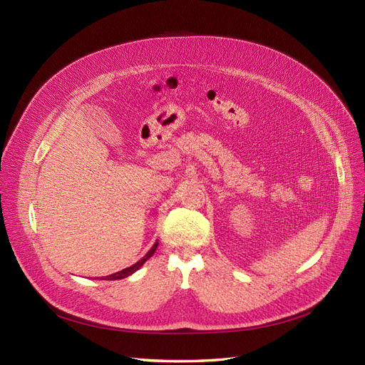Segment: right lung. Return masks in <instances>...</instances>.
<instances>
[{
	"label": "right lung",
	"mask_w": 365,
	"mask_h": 365,
	"mask_svg": "<svg viewBox=\"0 0 365 365\" xmlns=\"http://www.w3.org/2000/svg\"><path fill=\"white\" fill-rule=\"evenodd\" d=\"M156 248H158V240L155 242V245L150 248V251H148L141 260H138V262L135 263V264H132V266H129V267L123 269V271H118V272H115V274H113V275H108V277H105V278H102V279H121V278H126V277L132 275L133 272H137L138 269H140V267H141V266H143L148 259H150L153 254H155Z\"/></svg>",
	"instance_id": "obj_1"
}]
</instances>
